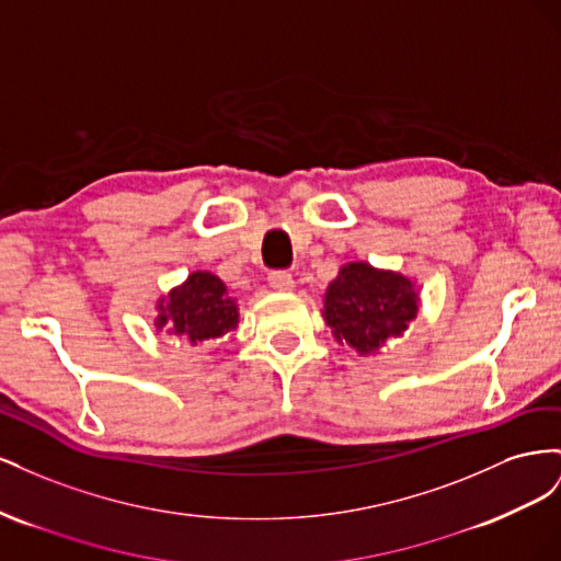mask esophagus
I'll return each mask as SVG.
<instances>
[{
    "label": "esophagus",
    "mask_w": 561,
    "mask_h": 561,
    "mask_svg": "<svg viewBox=\"0 0 561 561\" xmlns=\"http://www.w3.org/2000/svg\"><path fill=\"white\" fill-rule=\"evenodd\" d=\"M268 285L274 287L276 293H290L295 287V280L287 271H274V274H268Z\"/></svg>",
    "instance_id": "34e87169"
}]
</instances>
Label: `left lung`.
Segmentation results:
<instances>
[{
  "label": "left lung",
  "instance_id": "1",
  "mask_svg": "<svg viewBox=\"0 0 561 561\" xmlns=\"http://www.w3.org/2000/svg\"><path fill=\"white\" fill-rule=\"evenodd\" d=\"M419 301L412 278L367 262H348L328 285L322 318L339 344L375 355L407 332L419 313Z\"/></svg>",
  "mask_w": 561,
  "mask_h": 561
}]
</instances>
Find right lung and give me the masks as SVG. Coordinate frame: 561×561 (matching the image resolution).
I'll return each mask as SVG.
<instances>
[{
    "label": "right lung",
    "instance_id": "obj_1",
    "mask_svg": "<svg viewBox=\"0 0 561 561\" xmlns=\"http://www.w3.org/2000/svg\"><path fill=\"white\" fill-rule=\"evenodd\" d=\"M157 332L175 336L180 344L201 346L239 328V304L227 285L210 271H194L157 301Z\"/></svg>",
    "mask_w": 561,
    "mask_h": 561
}]
</instances>
